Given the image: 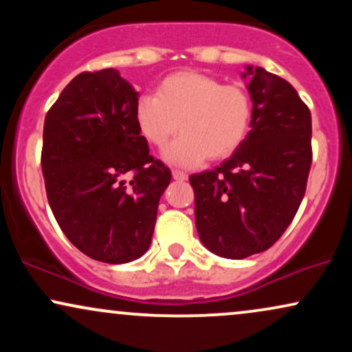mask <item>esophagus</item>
I'll return each instance as SVG.
<instances>
[{"mask_svg":"<svg viewBox=\"0 0 352 352\" xmlns=\"http://www.w3.org/2000/svg\"><path fill=\"white\" fill-rule=\"evenodd\" d=\"M172 177H173V180H177V182H185L188 179V175L185 172H182V170H173L172 172Z\"/></svg>","mask_w":352,"mask_h":352,"instance_id":"obj_1","label":"esophagus"}]
</instances>
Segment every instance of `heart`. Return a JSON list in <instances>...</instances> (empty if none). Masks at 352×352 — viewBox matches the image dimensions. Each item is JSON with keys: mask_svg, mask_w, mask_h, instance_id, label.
Instances as JSON below:
<instances>
[{"mask_svg": "<svg viewBox=\"0 0 352 352\" xmlns=\"http://www.w3.org/2000/svg\"><path fill=\"white\" fill-rule=\"evenodd\" d=\"M135 120L145 139L164 147L177 131L182 135L165 151V159L195 167L205 159H227L243 144L252 120V102L243 89L223 86L197 71L167 76L157 94L140 96Z\"/></svg>", "mask_w": 352, "mask_h": 352, "instance_id": "b5f03b06", "label": "heart"}]
</instances>
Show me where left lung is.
Returning <instances> with one entry per match:
<instances>
[{
  "label": "left lung",
  "instance_id": "8db88e82",
  "mask_svg": "<svg viewBox=\"0 0 352 352\" xmlns=\"http://www.w3.org/2000/svg\"><path fill=\"white\" fill-rule=\"evenodd\" d=\"M241 78L253 102L252 131L220 167L190 175L201 243L230 260L265 252L285 233L313 159L311 112L296 89L263 67L246 66Z\"/></svg>",
  "mask_w": 352,
  "mask_h": 352
}]
</instances>
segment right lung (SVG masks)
I'll return each mask as SVG.
<instances>
[{
	"instance_id": "1",
	"label": "right lung",
	"mask_w": 352,
	"mask_h": 352,
	"mask_svg": "<svg viewBox=\"0 0 352 352\" xmlns=\"http://www.w3.org/2000/svg\"><path fill=\"white\" fill-rule=\"evenodd\" d=\"M137 100L117 69L80 72L44 120L41 167L56 221L76 248L109 265L147 252L172 179L140 135Z\"/></svg>"
}]
</instances>
